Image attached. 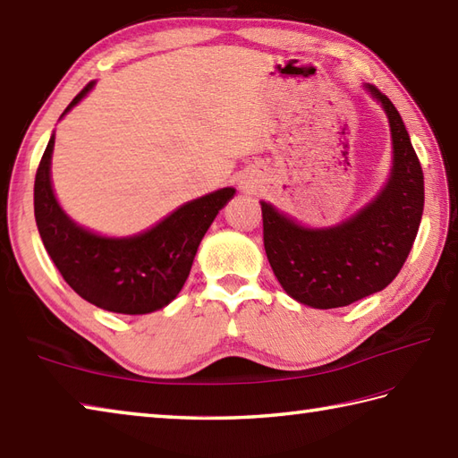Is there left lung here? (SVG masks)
<instances>
[{
	"mask_svg": "<svg viewBox=\"0 0 458 458\" xmlns=\"http://www.w3.org/2000/svg\"><path fill=\"white\" fill-rule=\"evenodd\" d=\"M389 116L393 173L389 184L353 218L310 230L262 202L264 248L272 270L293 300L318 310L344 308L395 280L413 248L425 204L419 157L387 95L367 85Z\"/></svg>",
	"mask_w": 458,
	"mask_h": 458,
	"instance_id": "8db88e82",
	"label": "left lung"
}]
</instances>
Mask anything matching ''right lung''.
Returning a JSON list of instances; mask_svg holds the SVG:
<instances>
[{
	"instance_id": "1",
	"label": "right lung",
	"mask_w": 458,
	"mask_h": 458,
	"mask_svg": "<svg viewBox=\"0 0 458 458\" xmlns=\"http://www.w3.org/2000/svg\"><path fill=\"white\" fill-rule=\"evenodd\" d=\"M91 89L93 83H87L65 113ZM53 142L55 137L49 139L35 174L33 208L43 246L63 280L81 298L106 311L140 316L165 308L182 290L200 240L234 196V188L181 206L145 234L103 238L77 226L59 208L49 178Z\"/></svg>"
}]
</instances>
